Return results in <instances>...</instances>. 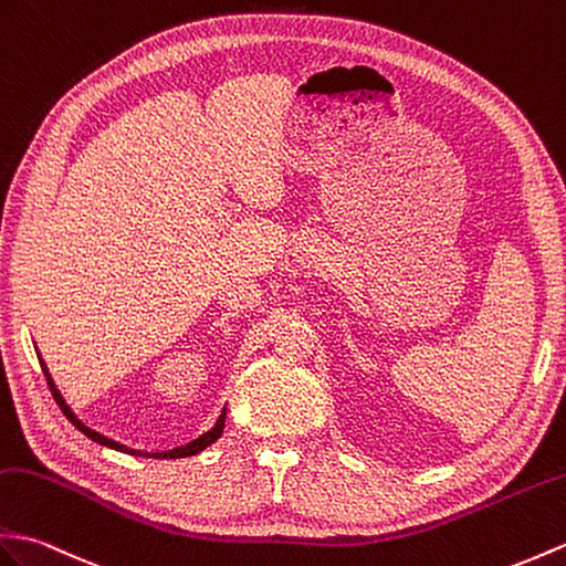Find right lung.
I'll use <instances>...</instances> for the list:
<instances>
[{
  "label": "right lung",
  "mask_w": 566,
  "mask_h": 566,
  "mask_svg": "<svg viewBox=\"0 0 566 566\" xmlns=\"http://www.w3.org/2000/svg\"><path fill=\"white\" fill-rule=\"evenodd\" d=\"M41 366H43V374H45V378H48V386H50V390H52V398H55V402L60 405V410L64 412V417H67L70 422H72L78 431L86 433V437H88L91 441H96V443H101V446H108V449L123 451V453H129V455H147V458H188V455H195V453L205 451L207 446L214 443V441L221 437V431H223V419H227V410L221 412V417L217 419V424H214L212 429H209L207 433H202L200 439H195V441H190V443H186V446H178V449H174V451H164V453H142V451H135V449H127V446L117 443V441H113V439H108V437H103V433H98V431H94V429H88L86 424L78 422L76 415L67 407V402L62 400V396H60V390L55 388V384H52V378H50V374H48V369H45V364H41Z\"/></svg>",
  "instance_id": "right-lung-1"
}]
</instances>
